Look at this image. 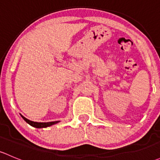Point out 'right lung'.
<instances>
[{
    "label": "right lung",
    "instance_id": "1",
    "mask_svg": "<svg viewBox=\"0 0 160 160\" xmlns=\"http://www.w3.org/2000/svg\"><path fill=\"white\" fill-rule=\"evenodd\" d=\"M22 118L28 124H29L31 126L35 127V128H46V127L51 126V125H55V124L58 123L59 122V121H56V122H32V121L28 120L26 118H25L24 116H22Z\"/></svg>",
    "mask_w": 160,
    "mask_h": 160
}]
</instances>
